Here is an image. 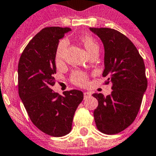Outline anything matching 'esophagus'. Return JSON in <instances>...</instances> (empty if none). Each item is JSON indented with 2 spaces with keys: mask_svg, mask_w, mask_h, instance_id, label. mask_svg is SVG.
I'll return each mask as SVG.
<instances>
[{
  "mask_svg": "<svg viewBox=\"0 0 156 156\" xmlns=\"http://www.w3.org/2000/svg\"><path fill=\"white\" fill-rule=\"evenodd\" d=\"M91 97V93H89V92H86V93H84V98L87 99L89 97Z\"/></svg>",
  "mask_w": 156,
  "mask_h": 156,
  "instance_id": "obj_1",
  "label": "esophagus"
}]
</instances>
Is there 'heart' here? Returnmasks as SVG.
<instances>
[{
	"label": "heart",
	"mask_w": 156,
	"mask_h": 156,
	"mask_svg": "<svg viewBox=\"0 0 156 156\" xmlns=\"http://www.w3.org/2000/svg\"><path fill=\"white\" fill-rule=\"evenodd\" d=\"M82 40L84 45H85L89 54L99 50L98 43L97 42V41L95 40L93 37L85 36V37H82ZM67 45H68V41L66 38L62 39L59 42L57 48H56L55 55V59L56 63H60L63 61ZM71 81L73 82V83H74L77 86H84L87 84L88 77L85 73L81 72V71H75V72L71 74Z\"/></svg>",
	"instance_id": "heart-1"
}]
</instances>
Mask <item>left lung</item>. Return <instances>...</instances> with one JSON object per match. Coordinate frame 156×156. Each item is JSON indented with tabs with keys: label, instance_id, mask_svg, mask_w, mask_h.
Segmentation results:
<instances>
[{
	"label": "left lung",
	"instance_id": "8db88e82",
	"mask_svg": "<svg viewBox=\"0 0 156 156\" xmlns=\"http://www.w3.org/2000/svg\"><path fill=\"white\" fill-rule=\"evenodd\" d=\"M104 46L105 84L112 83L111 95L93 94L98 101L93 112L97 129L116 134L133 122L147 86L145 66L136 46L126 36L111 28H90Z\"/></svg>",
	"mask_w": 156,
	"mask_h": 156
}]
</instances>
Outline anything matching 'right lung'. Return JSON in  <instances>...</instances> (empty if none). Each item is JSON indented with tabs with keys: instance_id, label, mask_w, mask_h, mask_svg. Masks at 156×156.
Returning <instances> with one entry per match:
<instances>
[{
	"instance_id": "1",
	"label": "right lung",
	"mask_w": 156,
	"mask_h": 156,
	"mask_svg": "<svg viewBox=\"0 0 156 156\" xmlns=\"http://www.w3.org/2000/svg\"><path fill=\"white\" fill-rule=\"evenodd\" d=\"M68 27H45L31 39L22 52L18 65L19 95L31 122L52 136L70 132L74 115L83 100L82 91H52L56 73L55 55L59 40Z\"/></svg>"
}]
</instances>
